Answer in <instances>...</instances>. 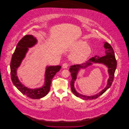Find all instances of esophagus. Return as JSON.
I'll return each instance as SVG.
<instances>
[{
    "label": "esophagus",
    "instance_id": "obj_1",
    "mask_svg": "<svg viewBox=\"0 0 129 129\" xmlns=\"http://www.w3.org/2000/svg\"><path fill=\"white\" fill-rule=\"evenodd\" d=\"M68 67V64L67 63H64L63 65H62V68L64 69H66Z\"/></svg>",
    "mask_w": 129,
    "mask_h": 129
}]
</instances>
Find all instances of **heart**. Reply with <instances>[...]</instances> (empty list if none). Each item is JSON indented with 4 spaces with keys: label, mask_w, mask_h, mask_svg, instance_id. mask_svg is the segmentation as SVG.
Wrapping results in <instances>:
<instances>
[{
    "label": "heart",
    "mask_w": 129,
    "mask_h": 129,
    "mask_svg": "<svg viewBox=\"0 0 129 129\" xmlns=\"http://www.w3.org/2000/svg\"><path fill=\"white\" fill-rule=\"evenodd\" d=\"M72 50L74 51L71 56L73 61L81 63L85 61L91 53V47L85 41L80 40L74 43Z\"/></svg>",
    "instance_id": "1"
}]
</instances>
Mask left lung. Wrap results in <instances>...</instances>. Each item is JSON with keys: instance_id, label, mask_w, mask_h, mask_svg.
Segmentation results:
<instances>
[{"instance_id": "8db88e82", "label": "left lung", "mask_w": 129, "mask_h": 129, "mask_svg": "<svg viewBox=\"0 0 129 129\" xmlns=\"http://www.w3.org/2000/svg\"><path fill=\"white\" fill-rule=\"evenodd\" d=\"M104 47L105 49V55L104 56L102 57H99L98 56L96 55L94 57L90 58L85 63L81 64L72 65L70 68L69 71L71 73V75L72 77V80L71 81V87L72 92L76 97L86 100L95 99L98 98L99 96L104 93L112 85L114 80L115 72L117 68V60L115 57L114 50L111 46L110 44L107 42H105ZM92 63H101L106 66L109 69L108 71L110 77L108 80L107 85L103 90L96 95L88 96L81 94L77 92L74 87V84L77 78V75L80 69L81 68H85L86 67L91 65Z\"/></svg>"}]
</instances>
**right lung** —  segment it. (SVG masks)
I'll use <instances>...</instances> for the list:
<instances>
[{
	"instance_id": "add662e5",
	"label": "right lung",
	"mask_w": 129,
	"mask_h": 129,
	"mask_svg": "<svg viewBox=\"0 0 129 129\" xmlns=\"http://www.w3.org/2000/svg\"><path fill=\"white\" fill-rule=\"evenodd\" d=\"M37 43L36 38L33 35L25 36L17 43L12 55L10 65L11 79L13 84L22 93L32 99L42 98L48 93L53 78L61 68L60 66H47L45 73L44 84L42 87L31 89L23 85L19 80L17 70L25 58L28 48L33 47Z\"/></svg>"
}]
</instances>
